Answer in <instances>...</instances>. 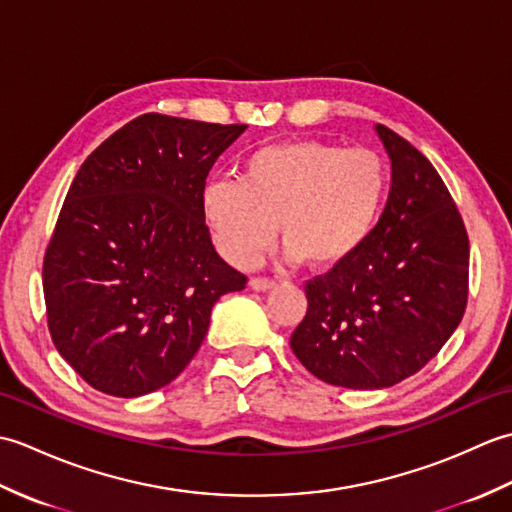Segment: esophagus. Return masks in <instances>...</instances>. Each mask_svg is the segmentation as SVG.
Returning a JSON list of instances; mask_svg holds the SVG:
<instances>
[{"mask_svg": "<svg viewBox=\"0 0 512 512\" xmlns=\"http://www.w3.org/2000/svg\"><path fill=\"white\" fill-rule=\"evenodd\" d=\"M275 286V279L270 277H253L250 279V288L253 290H270Z\"/></svg>", "mask_w": 512, "mask_h": 512, "instance_id": "1", "label": "esophagus"}]
</instances>
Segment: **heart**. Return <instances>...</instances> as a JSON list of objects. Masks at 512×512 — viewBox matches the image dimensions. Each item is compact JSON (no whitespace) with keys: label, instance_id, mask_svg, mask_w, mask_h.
Returning <instances> with one entry per match:
<instances>
[{"label":"heart","instance_id":"1","mask_svg":"<svg viewBox=\"0 0 512 512\" xmlns=\"http://www.w3.org/2000/svg\"><path fill=\"white\" fill-rule=\"evenodd\" d=\"M389 187V165L378 151L301 138L259 147L244 158L237 180L206 184L202 211L235 266H253L279 228L290 259L332 268L374 233Z\"/></svg>","mask_w":512,"mask_h":512}]
</instances>
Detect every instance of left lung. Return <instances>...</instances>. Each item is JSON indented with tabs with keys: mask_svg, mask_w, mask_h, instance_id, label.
<instances>
[{
	"mask_svg": "<svg viewBox=\"0 0 512 512\" xmlns=\"http://www.w3.org/2000/svg\"><path fill=\"white\" fill-rule=\"evenodd\" d=\"M391 191L367 242L306 281V317L290 336L323 383L383 389L413 376L458 328L469 299V235L447 184L389 127Z\"/></svg>",
	"mask_w": 512,
	"mask_h": 512,
	"instance_id": "8db88e82",
	"label": "left lung"
}]
</instances>
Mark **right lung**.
Here are the masks:
<instances>
[{
	"mask_svg": "<svg viewBox=\"0 0 512 512\" xmlns=\"http://www.w3.org/2000/svg\"><path fill=\"white\" fill-rule=\"evenodd\" d=\"M246 125L143 114L85 158L43 255L52 343L90 387L136 398L169 385L246 275L215 253L202 193Z\"/></svg>",
	"mask_w": 512,
	"mask_h": 512,
	"instance_id": "obj_1",
	"label": "right lung"
}]
</instances>
